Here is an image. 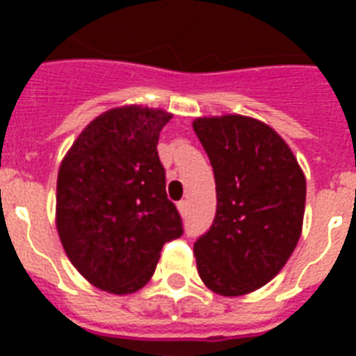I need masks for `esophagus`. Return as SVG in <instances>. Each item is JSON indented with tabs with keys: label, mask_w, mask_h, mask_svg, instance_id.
Masks as SVG:
<instances>
[{
	"label": "esophagus",
	"mask_w": 356,
	"mask_h": 356,
	"mask_svg": "<svg viewBox=\"0 0 356 356\" xmlns=\"http://www.w3.org/2000/svg\"><path fill=\"white\" fill-rule=\"evenodd\" d=\"M177 209L181 212V216H186V212H188V203L186 201H179Z\"/></svg>",
	"instance_id": "1"
}]
</instances>
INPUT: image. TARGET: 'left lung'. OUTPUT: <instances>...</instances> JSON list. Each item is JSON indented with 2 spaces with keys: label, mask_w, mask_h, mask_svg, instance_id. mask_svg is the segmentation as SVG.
<instances>
[{
  "label": "left lung",
  "mask_w": 356,
  "mask_h": 356,
  "mask_svg": "<svg viewBox=\"0 0 356 356\" xmlns=\"http://www.w3.org/2000/svg\"><path fill=\"white\" fill-rule=\"evenodd\" d=\"M194 131L216 179V216L194 243L197 273L220 296L264 286L286 264L303 227L307 183L292 149L266 123L227 114Z\"/></svg>",
  "instance_id": "1"
}]
</instances>
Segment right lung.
I'll list each match as a JSON object with an SVG mask.
<instances>
[{"label": "right lung", "instance_id": "obj_1", "mask_svg": "<svg viewBox=\"0 0 356 356\" xmlns=\"http://www.w3.org/2000/svg\"><path fill=\"white\" fill-rule=\"evenodd\" d=\"M161 108H113L97 116L64 156L57 179V231L75 270L105 292L133 293L155 273L162 245L183 234L166 195Z\"/></svg>", "mask_w": 356, "mask_h": 356}]
</instances>
